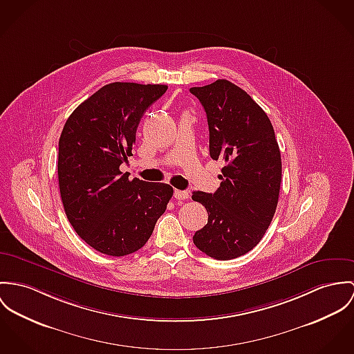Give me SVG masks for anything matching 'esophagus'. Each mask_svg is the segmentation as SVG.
I'll use <instances>...</instances> for the list:
<instances>
[{
  "instance_id": "esophagus-1",
  "label": "esophagus",
  "mask_w": 354,
  "mask_h": 354,
  "mask_svg": "<svg viewBox=\"0 0 354 354\" xmlns=\"http://www.w3.org/2000/svg\"><path fill=\"white\" fill-rule=\"evenodd\" d=\"M174 197H176L177 200H187V198L189 197V193L187 192V191H178V189H176V191H174Z\"/></svg>"
}]
</instances>
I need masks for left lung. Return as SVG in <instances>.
Wrapping results in <instances>:
<instances>
[{"mask_svg":"<svg viewBox=\"0 0 354 354\" xmlns=\"http://www.w3.org/2000/svg\"><path fill=\"white\" fill-rule=\"evenodd\" d=\"M189 91L207 113L209 156L225 165L216 192H193L208 212L193 243L215 259L241 257L257 246L276 212L281 156L274 129L257 102L227 80Z\"/></svg>","mask_w":354,"mask_h":354,"instance_id":"left-lung-1","label":"left lung"}]
</instances>
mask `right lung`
<instances>
[{"label":"right lung","instance_id":"right-lung-1","mask_svg":"<svg viewBox=\"0 0 354 354\" xmlns=\"http://www.w3.org/2000/svg\"><path fill=\"white\" fill-rule=\"evenodd\" d=\"M166 85L112 82L80 104L64 123L58 180L66 216L97 252L123 257L146 245L173 196L161 183L129 180L135 133Z\"/></svg>","mask_w":354,"mask_h":354}]
</instances>
